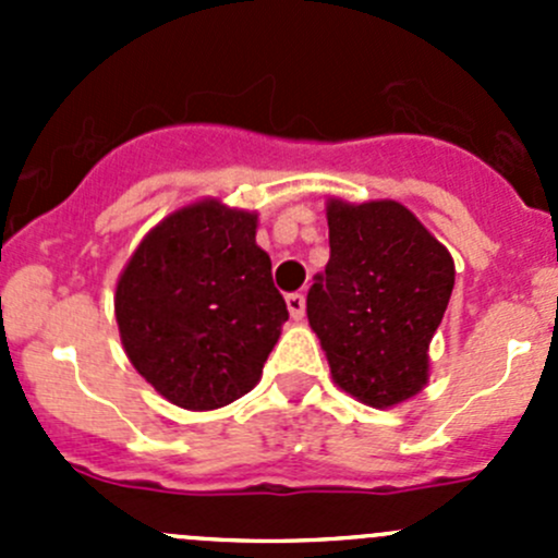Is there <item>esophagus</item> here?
Masks as SVG:
<instances>
[{
	"instance_id": "1",
	"label": "esophagus",
	"mask_w": 558,
	"mask_h": 558,
	"mask_svg": "<svg viewBox=\"0 0 558 558\" xmlns=\"http://www.w3.org/2000/svg\"><path fill=\"white\" fill-rule=\"evenodd\" d=\"M286 307H289L291 318H294V320L305 318V296H302V294H289V296H286Z\"/></svg>"
}]
</instances>
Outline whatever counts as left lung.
<instances>
[{"instance_id": "left-lung-1", "label": "left lung", "mask_w": 558, "mask_h": 558, "mask_svg": "<svg viewBox=\"0 0 558 558\" xmlns=\"http://www.w3.org/2000/svg\"><path fill=\"white\" fill-rule=\"evenodd\" d=\"M329 264L307 291V320L335 384L393 408L429 380V342L453 291V258L393 199L326 202Z\"/></svg>"}]
</instances>
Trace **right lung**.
Here are the masks:
<instances>
[{
  "label": "right lung",
  "mask_w": 558,
  "mask_h": 558,
  "mask_svg": "<svg viewBox=\"0 0 558 558\" xmlns=\"http://www.w3.org/2000/svg\"><path fill=\"white\" fill-rule=\"evenodd\" d=\"M256 221L218 199L180 207L118 278L123 351L178 408L216 410L251 391L289 320Z\"/></svg>",
  "instance_id": "add662e5"
}]
</instances>
